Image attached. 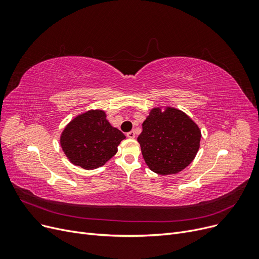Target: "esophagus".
Returning <instances> with one entry per match:
<instances>
[{"instance_id":"1","label":"esophagus","mask_w":259,"mask_h":259,"mask_svg":"<svg viewBox=\"0 0 259 259\" xmlns=\"http://www.w3.org/2000/svg\"><path fill=\"white\" fill-rule=\"evenodd\" d=\"M127 137H128L129 139H134V138H136V132H134L133 130L130 131V132H128V133H127Z\"/></svg>"}]
</instances>
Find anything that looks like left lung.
Returning <instances> with one entry per match:
<instances>
[{
  "label": "left lung",
  "instance_id": "8db88e82",
  "mask_svg": "<svg viewBox=\"0 0 259 259\" xmlns=\"http://www.w3.org/2000/svg\"><path fill=\"white\" fill-rule=\"evenodd\" d=\"M201 131L183 111L167 107L151 109L138 138L144 160L157 175L182 171L195 159Z\"/></svg>",
  "mask_w": 259,
  "mask_h": 259
}]
</instances>
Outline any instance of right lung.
I'll list each match as a JSON object with an SVG mask.
<instances>
[{"mask_svg": "<svg viewBox=\"0 0 259 259\" xmlns=\"http://www.w3.org/2000/svg\"><path fill=\"white\" fill-rule=\"evenodd\" d=\"M125 134L111 126L103 110H90L73 118L61 133L60 145L69 161L83 169L103 166L117 152Z\"/></svg>", "mask_w": 259, "mask_h": 259, "instance_id": "obj_1", "label": "right lung"}]
</instances>
